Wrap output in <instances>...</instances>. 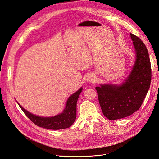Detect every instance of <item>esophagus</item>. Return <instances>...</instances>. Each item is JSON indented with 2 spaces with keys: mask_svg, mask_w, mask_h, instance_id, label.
Segmentation results:
<instances>
[{
  "mask_svg": "<svg viewBox=\"0 0 159 159\" xmlns=\"http://www.w3.org/2000/svg\"><path fill=\"white\" fill-rule=\"evenodd\" d=\"M88 81H95V76L93 75H89L87 77Z\"/></svg>",
  "mask_w": 159,
  "mask_h": 159,
  "instance_id": "1",
  "label": "esophagus"
}]
</instances>
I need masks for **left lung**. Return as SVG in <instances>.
<instances>
[{
	"label": "left lung",
	"mask_w": 159,
	"mask_h": 159,
	"mask_svg": "<svg viewBox=\"0 0 159 159\" xmlns=\"http://www.w3.org/2000/svg\"><path fill=\"white\" fill-rule=\"evenodd\" d=\"M130 34L136 61L128 77L120 85L104 84L95 88L101 110L110 120L128 117L138 110L150 87L151 67L148 49L140 39Z\"/></svg>",
	"instance_id": "left-lung-1"
}]
</instances>
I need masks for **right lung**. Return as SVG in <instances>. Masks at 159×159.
I'll return each mask as SVG.
<instances>
[{
	"label": "right lung",
	"instance_id": "add662e5",
	"mask_svg": "<svg viewBox=\"0 0 159 159\" xmlns=\"http://www.w3.org/2000/svg\"><path fill=\"white\" fill-rule=\"evenodd\" d=\"M81 91L82 87L72 94L66 102L64 111L54 117H42L35 116L25 110L20 104H18L27 117L36 125L51 130L65 129L71 126L75 121L76 118V104Z\"/></svg>",
	"mask_w": 159,
	"mask_h": 159
}]
</instances>
